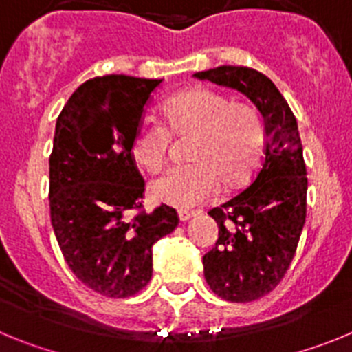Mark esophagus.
<instances>
[{
  "label": "esophagus",
  "instance_id": "obj_1",
  "mask_svg": "<svg viewBox=\"0 0 352 352\" xmlns=\"http://www.w3.org/2000/svg\"><path fill=\"white\" fill-rule=\"evenodd\" d=\"M195 214H197L195 211H188V210H179L178 211V217H179V220H182V222H186V220L194 219Z\"/></svg>",
  "mask_w": 352,
  "mask_h": 352
}]
</instances>
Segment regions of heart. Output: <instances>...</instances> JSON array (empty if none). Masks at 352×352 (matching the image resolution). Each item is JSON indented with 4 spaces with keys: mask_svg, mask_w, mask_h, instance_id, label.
Returning a JSON list of instances; mask_svg holds the SVG:
<instances>
[{
    "mask_svg": "<svg viewBox=\"0 0 352 352\" xmlns=\"http://www.w3.org/2000/svg\"><path fill=\"white\" fill-rule=\"evenodd\" d=\"M164 121L144 120L133 133V160L148 170L166 162L170 133L194 135L188 149L192 164L164 170L151 182L155 201L174 208H192L220 188H236L256 174L266 130L261 114L245 104H231L227 96L194 88L167 98Z\"/></svg>",
    "mask_w": 352,
    "mask_h": 352,
    "instance_id": "heart-1",
    "label": "heart"
}]
</instances>
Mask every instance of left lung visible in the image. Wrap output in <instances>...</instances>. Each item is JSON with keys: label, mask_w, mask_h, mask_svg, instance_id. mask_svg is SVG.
<instances>
[{"label": "left lung", "mask_w": 352, "mask_h": 352, "mask_svg": "<svg viewBox=\"0 0 352 352\" xmlns=\"http://www.w3.org/2000/svg\"><path fill=\"white\" fill-rule=\"evenodd\" d=\"M194 76L247 96L264 121L259 173L241 194L208 211L219 226V239L203 257L211 291L227 301L248 303L280 284L296 254L309 186L303 146L291 107L264 74L223 65Z\"/></svg>", "instance_id": "1"}]
</instances>
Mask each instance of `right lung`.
<instances>
[{"label": "right lung", "instance_id": "1", "mask_svg": "<svg viewBox=\"0 0 352 352\" xmlns=\"http://www.w3.org/2000/svg\"><path fill=\"white\" fill-rule=\"evenodd\" d=\"M162 79L104 76L86 80L56 121L49 158V206L68 268L95 292L129 298L153 275V245L178 227L162 204L142 211L144 179L133 133ZM133 209L138 214H131Z\"/></svg>", "mask_w": 352, "mask_h": 352}]
</instances>
